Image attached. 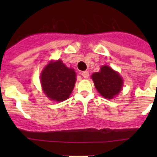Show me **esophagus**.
<instances>
[{"mask_svg":"<svg viewBox=\"0 0 157 157\" xmlns=\"http://www.w3.org/2000/svg\"><path fill=\"white\" fill-rule=\"evenodd\" d=\"M81 75L83 76L84 78H88V77H89V72H88V71H83V72H82Z\"/></svg>","mask_w":157,"mask_h":157,"instance_id":"obj_1","label":"esophagus"}]
</instances>
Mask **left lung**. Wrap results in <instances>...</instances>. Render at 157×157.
<instances>
[{"label": "left lung", "instance_id": "left-lung-1", "mask_svg": "<svg viewBox=\"0 0 157 157\" xmlns=\"http://www.w3.org/2000/svg\"><path fill=\"white\" fill-rule=\"evenodd\" d=\"M92 79L98 92L108 99H112L122 87L123 80L119 74L106 65L102 66L99 72L94 73Z\"/></svg>", "mask_w": 157, "mask_h": 157}]
</instances>
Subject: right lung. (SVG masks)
Returning a JSON list of instances; mask_svg holds the SVG:
<instances>
[{"label": "right lung", "mask_w": 157, "mask_h": 157, "mask_svg": "<svg viewBox=\"0 0 157 157\" xmlns=\"http://www.w3.org/2000/svg\"><path fill=\"white\" fill-rule=\"evenodd\" d=\"M76 82L74 69L66 67L60 60L49 63L41 74V83L47 97L52 100H66Z\"/></svg>", "instance_id": "obj_1"}]
</instances>
